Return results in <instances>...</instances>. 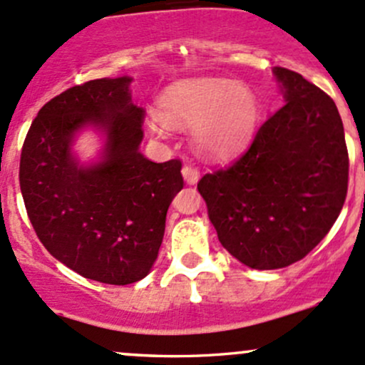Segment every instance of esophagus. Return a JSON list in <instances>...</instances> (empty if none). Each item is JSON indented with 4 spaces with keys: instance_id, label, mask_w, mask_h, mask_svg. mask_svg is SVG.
<instances>
[{
    "instance_id": "1",
    "label": "esophagus",
    "mask_w": 365,
    "mask_h": 365,
    "mask_svg": "<svg viewBox=\"0 0 365 365\" xmlns=\"http://www.w3.org/2000/svg\"><path fill=\"white\" fill-rule=\"evenodd\" d=\"M182 175H183V180H185L189 185H195V183L199 182V178H201L199 171L195 170V168H192V166H183L182 168Z\"/></svg>"
}]
</instances>
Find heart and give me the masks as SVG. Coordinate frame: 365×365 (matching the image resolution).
Segmentation results:
<instances>
[{
    "label": "heart",
    "mask_w": 365,
    "mask_h": 365,
    "mask_svg": "<svg viewBox=\"0 0 365 365\" xmlns=\"http://www.w3.org/2000/svg\"><path fill=\"white\" fill-rule=\"evenodd\" d=\"M168 126H194L199 150L213 159H228L241 152L258 126V100L244 83L222 78L183 79L164 90L159 118L147 121V130L159 137Z\"/></svg>",
    "instance_id": "1"
}]
</instances>
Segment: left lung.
<instances>
[{"label": "left lung", "instance_id": "obj_1", "mask_svg": "<svg viewBox=\"0 0 365 365\" xmlns=\"http://www.w3.org/2000/svg\"><path fill=\"white\" fill-rule=\"evenodd\" d=\"M284 103L241 158L197 183L220 242L255 270L291 265L314 250L341 213L348 152L329 95L274 67Z\"/></svg>", "mask_w": 365, "mask_h": 365}]
</instances>
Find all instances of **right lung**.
<instances>
[{
    "instance_id": "1",
    "label": "right lung",
    "mask_w": 365,
    "mask_h": 365,
    "mask_svg": "<svg viewBox=\"0 0 365 365\" xmlns=\"http://www.w3.org/2000/svg\"><path fill=\"white\" fill-rule=\"evenodd\" d=\"M130 76L74 86L41 107L20 155V190L48 253L83 277L126 286L143 279L161 247L166 213L183 189L182 163L140 152L143 109ZM86 127L104 147L83 165L71 150Z\"/></svg>"
}]
</instances>
